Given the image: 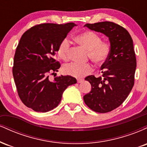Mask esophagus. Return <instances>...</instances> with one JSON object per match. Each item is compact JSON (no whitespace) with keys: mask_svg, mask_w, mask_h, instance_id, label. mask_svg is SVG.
<instances>
[{"mask_svg":"<svg viewBox=\"0 0 147 147\" xmlns=\"http://www.w3.org/2000/svg\"><path fill=\"white\" fill-rule=\"evenodd\" d=\"M84 82V79H77V83H82Z\"/></svg>","mask_w":147,"mask_h":147,"instance_id":"obj_1","label":"esophagus"}]
</instances>
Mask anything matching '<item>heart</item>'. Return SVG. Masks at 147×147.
<instances>
[{"label": "heart", "instance_id": "obj_1", "mask_svg": "<svg viewBox=\"0 0 147 147\" xmlns=\"http://www.w3.org/2000/svg\"><path fill=\"white\" fill-rule=\"evenodd\" d=\"M75 41L88 50V57L95 63L101 65L107 60L110 55L111 45L108 42L102 41L99 35L90 30L84 31L75 37ZM70 43L68 38L61 41L57 48V54L61 59L67 60L69 58ZM65 74L75 77L88 75L92 70L90 63H79L76 62L67 64L63 67Z\"/></svg>", "mask_w": 147, "mask_h": 147}]
</instances>
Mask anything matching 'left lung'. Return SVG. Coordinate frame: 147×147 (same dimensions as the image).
Returning a JSON list of instances; mask_svg holds the SVG:
<instances>
[{
    "label": "left lung",
    "mask_w": 147,
    "mask_h": 147,
    "mask_svg": "<svg viewBox=\"0 0 147 147\" xmlns=\"http://www.w3.org/2000/svg\"><path fill=\"white\" fill-rule=\"evenodd\" d=\"M84 26L104 34L110 41V55L102 65V77H86L92 88L84 96V102L91 110L105 113L120 106L134 85L136 58L133 39L125 28L113 22L87 23Z\"/></svg>",
    "instance_id": "1"
}]
</instances>
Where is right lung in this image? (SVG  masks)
Listing matches in <instances>:
<instances>
[{"label": "right lung", "mask_w": 147, "mask_h": 147, "mask_svg": "<svg viewBox=\"0 0 147 147\" xmlns=\"http://www.w3.org/2000/svg\"><path fill=\"white\" fill-rule=\"evenodd\" d=\"M75 23H42L22 35L14 59L13 76L18 96L27 107L36 112L56 108L64 90L77 83L72 76L61 75L50 80L61 65L55 59L59 45ZM56 74V73H55Z\"/></svg>", "instance_id": "1"}]
</instances>
